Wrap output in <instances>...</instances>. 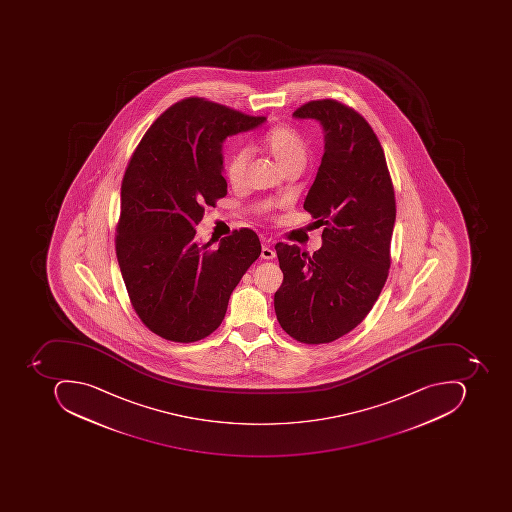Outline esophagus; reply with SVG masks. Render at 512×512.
<instances>
[{
	"label": "esophagus",
	"mask_w": 512,
	"mask_h": 512,
	"mask_svg": "<svg viewBox=\"0 0 512 512\" xmlns=\"http://www.w3.org/2000/svg\"><path fill=\"white\" fill-rule=\"evenodd\" d=\"M261 258H263V260H272V258H275V251L269 244H263V248H261Z\"/></svg>",
	"instance_id": "1"
}]
</instances>
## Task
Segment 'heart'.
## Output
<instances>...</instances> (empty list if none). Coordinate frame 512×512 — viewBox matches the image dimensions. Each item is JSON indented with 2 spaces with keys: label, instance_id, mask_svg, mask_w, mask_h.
<instances>
[{
  "label": "heart",
  "instance_id": "heart-1",
  "mask_svg": "<svg viewBox=\"0 0 512 512\" xmlns=\"http://www.w3.org/2000/svg\"><path fill=\"white\" fill-rule=\"evenodd\" d=\"M261 147L268 152L283 171L303 169L308 163L309 144L306 138L288 124H278L261 137ZM251 151L248 147H235L226 158L224 172L232 184H240L246 175Z\"/></svg>",
  "mask_w": 512,
  "mask_h": 512
}]
</instances>
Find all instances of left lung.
Instances as JSON below:
<instances>
[{
	"label": "left lung",
	"mask_w": 512,
	"mask_h": 512,
	"mask_svg": "<svg viewBox=\"0 0 512 512\" xmlns=\"http://www.w3.org/2000/svg\"><path fill=\"white\" fill-rule=\"evenodd\" d=\"M324 129V154L303 208L324 226L314 255L275 246L283 283L275 292L278 323L306 345L331 343L371 311L391 268L395 194L385 152L368 121L331 98L298 107Z\"/></svg>",
	"instance_id": "8db88e82"
}]
</instances>
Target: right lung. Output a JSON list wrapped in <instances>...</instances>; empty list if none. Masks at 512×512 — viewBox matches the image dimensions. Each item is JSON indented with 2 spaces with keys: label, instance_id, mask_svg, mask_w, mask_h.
I'll return each instance as SVG.
<instances>
[{
  "label": "right lung",
  "instance_id": "right-lung-1",
  "mask_svg": "<svg viewBox=\"0 0 512 512\" xmlns=\"http://www.w3.org/2000/svg\"><path fill=\"white\" fill-rule=\"evenodd\" d=\"M264 121L206 98H184L152 123L127 164L115 251L132 308L161 338L192 343L211 335L260 257L252 229L214 246L197 241L195 226L204 208L228 194L221 144Z\"/></svg>",
  "mask_w": 512,
  "mask_h": 512
}]
</instances>
